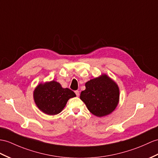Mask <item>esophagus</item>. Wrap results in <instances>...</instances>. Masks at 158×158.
Here are the masks:
<instances>
[{
  "mask_svg": "<svg viewBox=\"0 0 158 158\" xmlns=\"http://www.w3.org/2000/svg\"><path fill=\"white\" fill-rule=\"evenodd\" d=\"M75 93H76L77 97H78V96L80 95V92H79L78 90H76V91H75Z\"/></svg>",
  "mask_w": 158,
  "mask_h": 158,
  "instance_id": "1",
  "label": "esophagus"
}]
</instances>
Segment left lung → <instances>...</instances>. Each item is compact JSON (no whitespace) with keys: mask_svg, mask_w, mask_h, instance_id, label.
<instances>
[{"mask_svg":"<svg viewBox=\"0 0 158 158\" xmlns=\"http://www.w3.org/2000/svg\"><path fill=\"white\" fill-rule=\"evenodd\" d=\"M85 86L86 89L81 92L80 97L91 113L103 117L116 108L119 100V89L109 76L103 74L90 80Z\"/></svg>","mask_w":158,"mask_h":158,"instance_id":"1","label":"left lung"}]
</instances>
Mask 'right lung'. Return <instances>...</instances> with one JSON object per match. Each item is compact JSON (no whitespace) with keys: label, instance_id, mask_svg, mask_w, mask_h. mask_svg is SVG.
<instances>
[{"label":"right lung","instance_id":"1","mask_svg":"<svg viewBox=\"0 0 158 158\" xmlns=\"http://www.w3.org/2000/svg\"><path fill=\"white\" fill-rule=\"evenodd\" d=\"M76 97L69 88H63L56 81L40 84L34 90L35 102L42 112L49 115L60 113L70 98Z\"/></svg>","mask_w":158,"mask_h":158}]
</instances>
